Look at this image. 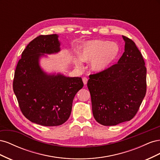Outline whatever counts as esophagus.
<instances>
[{"mask_svg":"<svg viewBox=\"0 0 160 160\" xmlns=\"http://www.w3.org/2000/svg\"><path fill=\"white\" fill-rule=\"evenodd\" d=\"M88 78H86V77H83V83H84L85 85L87 83H88Z\"/></svg>","mask_w":160,"mask_h":160,"instance_id":"34e87169","label":"esophagus"}]
</instances>
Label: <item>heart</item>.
Listing matches in <instances>:
<instances>
[{
    "label": "heart",
    "instance_id": "obj_1",
    "mask_svg": "<svg viewBox=\"0 0 160 160\" xmlns=\"http://www.w3.org/2000/svg\"><path fill=\"white\" fill-rule=\"evenodd\" d=\"M119 47L116 42L103 40H91L81 47L79 58L82 61L90 62L91 70L101 72L113 63L119 54ZM77 66L81 65V60L75 61Z\"/></svg>",
    "mask_w": 160,
    "mask_h": 160
}]
</instances>
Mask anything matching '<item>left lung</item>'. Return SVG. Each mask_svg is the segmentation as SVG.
I'll list each match as a JSON object with an SVG mask.
<instances>
[{
    "instance_id": "obj_1",
    "label": "left lung",
    "mask_w": 160,
    "mask_h": 160,
    "mask_svg": "<svg viewBox=\"0 0 160 160\" xmlns=\"http://www.w3.org/2000/svg\"><path fill=\"white\" fill-rule=\"evenodd\" d=\"M125 51L117 64L89 75L88 87L93 117L105 126L132 119L146 93V67L142 53L130 38L122 36Z\"/></svg>"
}]
</instances>
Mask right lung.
I'll list each match as a JSON object with an SVG mask.
<instances>
[{"label": "right lung", "mask_w": 160, "mask_h": 160, "mask_svg": "<svg viewBox=\"0 0 160 160\" xmlns=\"http://www.w3.org/2000/svg\"><path fill=\"white\" fill-rule=\"evenodd\" d=\"M57 34L40 35L22 52L14 72L13 91L22 114L31 122L57 126L69 119L75 95L83 87L81 77L47 73L40 59L61 51Z\"/></svg>", "instance_id": "right-lung-1"}]
</instances>
